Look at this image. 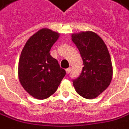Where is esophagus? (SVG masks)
I'll use <instances>...</instances> for the list:
<instances>
[{"label": "esophagus", "instance_id": "esophagus-1", "mask_svg": "<svg viewBox=\"0 0 129 129\" xmlns=\"http://www.w3.org/2000/svg\"><path fill=\"white\" fill-rule=\"evenodd\" d=\"M71 68H67V69L66 70V73H67V74H68V73H70V72H71Z\"/></svg>", "mask_w": 129, "mask_h": 129}]
</instances>
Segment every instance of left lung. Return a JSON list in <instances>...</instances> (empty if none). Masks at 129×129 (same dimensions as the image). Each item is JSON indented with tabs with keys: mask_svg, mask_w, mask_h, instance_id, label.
<instances>
[{
	"mask_svg": "<svg viewBox=\"0 0 129 129\" xmlns=\"http://www.w3.org/2000/svg\"><path fill=\"white\" fill-rule=\"evenodd\" d=\"M71 37L84 65L81 74L73 80V86L81 97L92 100L108 87L112 79V64L108 49L94 31L72 34Z\"/></svg>",
	"mask_w": 129,
	"mask_h": 129,
	"instance_id": "obj_1",
	"label": "left lung"
}]
</instances>
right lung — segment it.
I'll return each instance as SVG.
<instances>
[{"mask_svg":"<svg viewBox=\"0 0 129 129\" xmlns=\"http://www.w3.org/2000/svg\"><path fill=\"white\" fill-rule=\"evenodd\" d=\"M60 34L43 28L29 37L21 52L18 77L22 86L37 100L49 98L56 91L66 75L50 49Z\"/></svg>","mask_w":129,"mask_h":129,"instance_id":"1","label":"right lung"}]
</instances>
